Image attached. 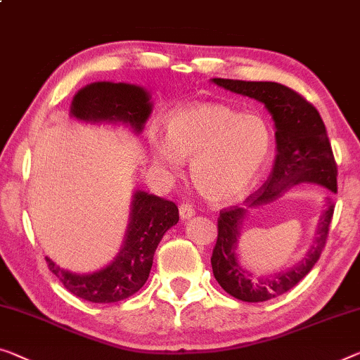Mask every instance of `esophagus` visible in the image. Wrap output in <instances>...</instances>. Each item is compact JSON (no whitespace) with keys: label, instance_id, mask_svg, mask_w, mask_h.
<instances>
[{"label":"esophagus","instance_id":"34e87169","mask_svg":"<svg viewBox=\"0 0 360 360\" xmlns=\"http://www.w3.org/2000/svg\"><path fill=\"white\" fill-rule=\"evenodd\" d=\"M179 214L182 219H187V218H192L195 214L194 207L189 205V203H181L179 205Z\"/></svg>","mask_w":360,"mask_h":360}]
</instances>
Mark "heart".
<instances>
[{
	"label": "heart",
	"instance_id": "heart-1",
	"mask_svg": "<svg viewBox=\"0 0 360 360\" xmlns=\"http://www.w3.org/2000/svg\"><path fill=\"white\" fill-rule=\"evenodd\" d=\"M271 147V127L260 115L200 103L169 115L165 141L155 142V157L169 171H179L182 160L191 158L195 189L207 200L223 203L249 189Z\"/></svg>",
	"mask_w": 360,
	"mask_h": 360
}]
</instances>
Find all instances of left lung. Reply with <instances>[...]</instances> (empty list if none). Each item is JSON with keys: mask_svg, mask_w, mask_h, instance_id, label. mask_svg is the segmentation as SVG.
Segmentation results:
<instances>
[{"mask_svg": "<svg viewBox=\"0 0 360 360\" xmlns=\"http://www.w3.org/2000/svg\"><path fill=\"white\" fill-rule=\"evenodd\" d=\"M213 82L229 92L264 103L275 121L278 148L275 165L265 184L245 198V207L270 203L299 182H315L336 194L338 165L323 120L312 103L292 89L278 82H248L233 79H213ZM328 200V207L320 218L315 245L309 250L307 257L291 270L257 278L240 268L236 255L245 207L223 208L218 217V238L212 254L213 275L219 286L244 302H265L292 289L312 270L325 249L335 212V203L331 198Z\"/></svg>", "mask_w": 360, "mask_h": 360, "instance_id": "8db88e82", "label": "left lung"}]
</instances>
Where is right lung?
I'll use <instances>...</instances> for the list:
<instances>
[{
	"label": "right lung",
	"mask_w": 360,
	"mask_h": 360,
	"mask_svg": "<svg viewBox=\"0 0 360 360\" xmlns=\"http://www.w3.org/2000/svg\"><path fill=\"white\" fill-rule=\"evenodd\" d=\"M152 111L150 96L131 84L95 82L74 96L71 115L87 122H122L141 132ZM179 221L178 207L166 198L137 191L124 245L115 260L89 275H76L46 259L48 268L74 296L111 304L136 294L148 280L153 255L163 234Z\"/></svg>",
	"instance_id": "obj_1"
}]
</instances>
